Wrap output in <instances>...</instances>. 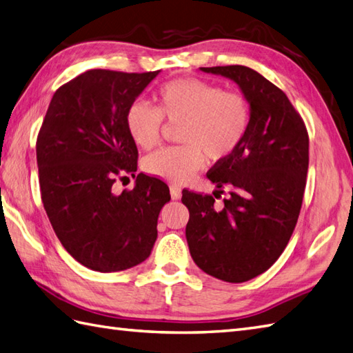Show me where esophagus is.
Masks as SVG:
<instances>
[{"instance_id":"obj_1","label":"esophagus","mask_w":353,"mask_h":353,"mask_svg":"<svg viewBox=\"0 0 353 353\" xmlns=\"http://www.w3.org/2000/svg\"><path fill=\"white\" fill-rule=\"evenodd\" d=\"M170 196H172V199H179V198H181V187L170 185Z\"/></svg>"}]
</instances>
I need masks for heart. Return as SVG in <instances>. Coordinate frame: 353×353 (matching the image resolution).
I'll return each mask as SVG.
<instances>
[{
    "label": "heart",
    "mask_w": 353,
    "mask_h": 353,
    "mask_svg": "<svg viewBox=\"0 0 353 353\" xmlns=\"http://www.w3.org/2000/svg\"><path fill=\"white\" fill-rule=\"evenodd\" d=\"M252 108L245 93L223 90L199 78H178L164 83L155 95V105L132 103L125 125L130 137L145 151L160 143L164 121L179 123L176 139L181 145L148 155L142 168L152 176L174 183L190 179L205 164L222 161L245 140Z\"/></svg>",
    "instance_id": "obj_1"
}]
</instances>
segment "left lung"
<instances>
[{"instance_id": "left-lung-1", "label": "left lung", "mask_w": 353, "mask_h": 353, "mask_svg": "<svg viewBox=\"0 0 353 353\" xmlns=\"http://www.w3.org/2000/svg\"><path fill=\"white\" fill-rule=\"evenodd\" d=\"M201 69L236 81L252 119L237 151L208 170L214 196L183 190L190 213L185 239L199 269L226 283H245L272 268L294 231L307 184L308 131L285 93L256 70ZM226 185L229 199L214 206Z\"/></svg>"}]
</instances>
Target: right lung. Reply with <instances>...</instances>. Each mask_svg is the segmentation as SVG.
<instances>
[{
	"instance_id": "obj_1",
	"label": "right lung",
	"mask_w": 353,
	"mask_h": 353,
	"mask_svg": "<svg viewBox=\"0 0 353 353\" xmlns=\"http://www.w3.org/2000/svg\"><path fill=\"white\" fill-rule=\"evenodd\" d=\"M90 69L54 93L36 154L42 202L60 243L78 263L119 272L145 261L157 240L160 210L170 201L161 179L136 175L137 146L125 114L159 75ZM132 191L112 193L117 179Z\"/></svg>"
}]
</instances>
